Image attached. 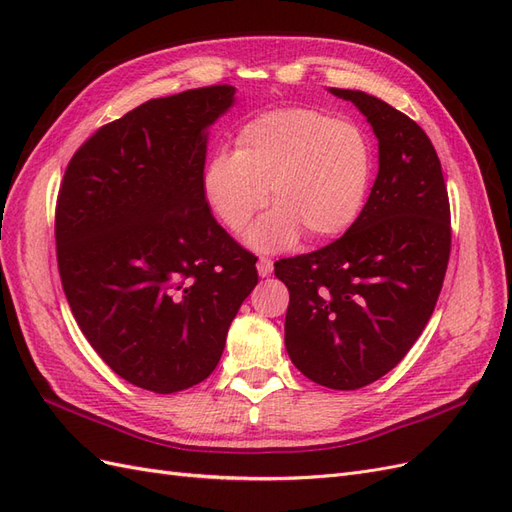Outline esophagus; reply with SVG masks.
Instances as JSON below:
<instances>
[{
    "mask_svg": "<svg viewBox=\"0 0 512 512\" xmlns=\"http://www.w3.org/2000/svg\"><path fill=\"white\" fill-rule=\"evenodd\" d=\"M256 269H258V275H260V277H267V275H271V271H273V260H269V258H260V260L256 262Z\"/></svg>",
    "mask_w": 512,
    "mask_h": 512,
    "instance_id": "1",
    "label": "esophagus"
}]
</instances>
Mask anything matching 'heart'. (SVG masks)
Here are the masks:
<instances>
[{
  "mask_svg": "<svg viewBox=\"0 0 512 512\" xmlns=\"http://www.w3.org/2000/svg\"><path fill=\"white\" fill-rule=\"evenodd\" d=\"M371 175L374 151L359 126L316 108H275L243 123L235 151L207 160L203 194L230 232H241L271 200L275 209L247 237L271 252L301 232L309 243L342 235L359 218Z\"/></svg>",
  "mask_w": 512,
  "mask_h": 512,
  "instance_id": "b5f03b06",
  "label": "heart"
}]
</instances>
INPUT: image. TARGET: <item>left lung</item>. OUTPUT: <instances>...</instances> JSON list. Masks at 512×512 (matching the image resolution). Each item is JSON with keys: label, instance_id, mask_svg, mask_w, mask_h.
Returning <instances> with one entry per match:
<instances>
[{"label": "left lung", "instance_id": "obj_1", "mask_svg": "<svg viewBox=\"0 0 512 512\" xmlns=\"http://www.w3.org/2000/svg\"><path fill=\"white\" fill-rule=\"evenodd\" d=\"M367 117L380 168L354 224L316 252L275 262L288 286L284 342L312 382L354 391L404 359L438 303L451 256V205L438 153L380 98L331 89Z\"/></svg>", "mask_w": 512, "mask_h": 512}]
</instances>
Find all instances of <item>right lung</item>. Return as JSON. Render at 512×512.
<instances>
[{
	"mask_svg": "<svg viewBox=\"0 0 512 512\" xmlns=\"http://www.w3.org/2000/svg\"><path fill=\"white\" fill-rule=\"evenodd\" d=\"M235 102L211 85L149 100L76 149L55 207L61 286L117 376L177 393L211 376L256 258L203 194L207 128Z\"/></svg>",
	"mask_w": 512,
	"mask_h": 512,
	"instance_id": "1",
	"label": "right lung"
}]
</instances>
